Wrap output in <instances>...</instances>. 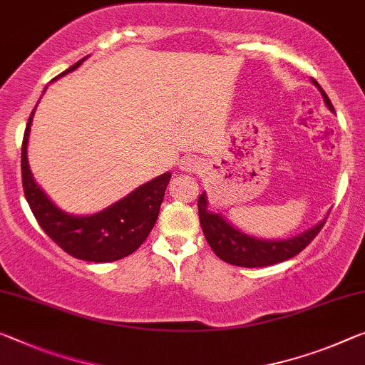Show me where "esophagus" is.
Wrapping results in <instances>:
<instances>
[{"mask_svg":"<svg viewBox=\"0 0 365 365\" xmlns=\"http://www.w3.org/2000/svg\"><path fill=\"white\" fill-rule=\"evenodd\" d=\"M179 168H181L182 171H195V170H199V168H200V161L194 160V158H189V156H187V158L181 160Z\"/></svg>","mask_w":365,"mask_h":365,"instance_id":"34e87169","label":"esophagus"}]
</instances>
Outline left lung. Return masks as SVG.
<instances>
[{
    "label": "left lung",
    "instance_id": "1",
    "mask_svg": "<svg viewBox=\"0 0 365 365\" xmlns=\"http://www.w3.org/2000/svg\"><path fill=\"white\" fill-rule=\"evenodd\" d=\"M312 83L318 88V91L322 93V98L324 101V104H327V108L334 112L331 101L327 96V93L323 91V88L319 86L313 78ZM197 207L202 232H204L207 243L210 245L214 253L220 257L222 261L241 267H262L290 259V257L299 255L300 251L317 237L328 218L324 217L315 227L308 228L305 232L295 235L292 238L264 240L251 237V235L241 232V230L232 225V222H228L223 215L210 212L209 200H207L205 192H202L199 195Z\"/></svg>",
    "mask_w": 365,
    "mask_h": 365
}]
</instances>
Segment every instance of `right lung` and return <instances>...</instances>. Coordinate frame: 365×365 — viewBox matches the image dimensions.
I'll use <instances>...</instances> for the list:
<instances>
[{"label": "right lung", "instance_id": "right-lung-1", "mask_svg": "<svg viewBox=\"0 0 365 365\" xmlns=\"http://www.w3.org/2000/svg\"><path fill=\"white\" fill-rule=\"evenodd\" d=\"M86 58L88 57L76 61L68 70L60 73L55 80L76 70ZM36 108L31 112L24 140H22L21 173L26 200L38 225L61 250L78 259L89 262H112L132 255L147 240L151 228L155 227L171 173H163L161 176H156L151 181L142 184L125 197L96 214H68L55 205L36 182L31 173L29 161H27V145H29L31 125Z\"/></svg>", "mask_w": 365, "mask_h": 365}]
</instances>
